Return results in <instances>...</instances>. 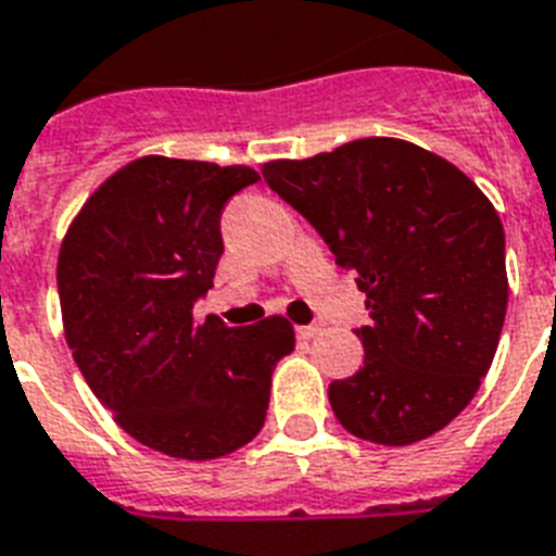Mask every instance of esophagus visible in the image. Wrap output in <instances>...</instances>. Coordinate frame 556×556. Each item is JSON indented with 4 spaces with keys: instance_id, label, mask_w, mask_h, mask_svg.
Segmentation results:
<instances>
[{
    "instance_id": "1",
    "label": "esophagus",
    "mask_w": 556,
    "mask_h": 556,
    "mask_svg": "<svg viewBox=\"0 0 556 556\" xmlns=\"http://www.w3.org/2000/svg\"><path fill=\"white\" fill-rule=\"evenodd\" d=\"M319 333V325H300V328H296V337H300V340H311V337H317Z\"/></svg>"
}]
</instances>
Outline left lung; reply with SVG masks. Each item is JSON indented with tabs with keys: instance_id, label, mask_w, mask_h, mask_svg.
Returning <instances> with one entry per match:
<instances>
[{
	"instance_id": "left-lung-1",
	"label": "left lung",
	"mask_w": 556,
	"mask_h": 556,
	"mask_svg": "<svg viewBox=\"0 0 556 556\" xmlns=\"http://www.w3.org/2000/svg\"><path fill=\"white\" fill-rule=\"evenodd\" d=\"M265 182L356 270L365 363L328 400L359 440L410 445L445 428L497 354L508 305L505 233L457 165L391 137L263 165Z\"/></svg>"
}]
</instances>
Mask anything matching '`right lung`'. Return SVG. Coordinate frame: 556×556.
<instances>
[{"label": "right lung", "mask_w": 556, "mask_h": 556, "mask_svg": "<svg viewBox=\"0 0 556 556\" xmlns=\"http://www.w3.org/2000/svg\"><path fill=\"white\" fill-rule=\"evenodd\" d=\"M260 179L248 165L139 156L108 176L59 248L65 340L85 382L137 442L216 459L260 434L270 374L293 325L197 323L214 286L225 202Z\"/></svg>", "instance_id": "1"}]
</instances>
